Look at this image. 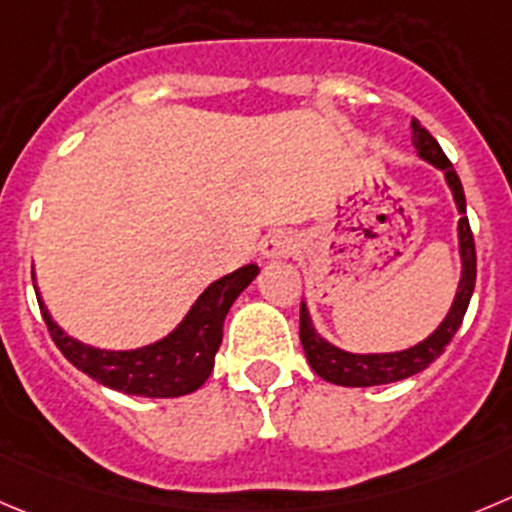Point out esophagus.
<instances>
[{"label": "esophagus", "instance_id": "34e87169", "mask_svg": "<svg viewBox=\"0 0 512 512\" xmlns=\"http://www.w3.org/2000/svg\"><path fill=\"white\" fill-rule=\"evenodd\" d=\"M294 248H296V241L291 233L276 231L266 238L261 251H264V259L279 261V259H286V256H291V253H294Z\"/></svg>", "mask_w": 512, "mask_h": 512}]
</instances>
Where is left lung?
I'll return each instance as SVG.
<instances>
[{
    "label": "left lung",
    "mask_w": 512,
    "mask_h": 512,
    "mask_svg": "<svg viewBox=\"0 0 512 512\" xmlns=\"http://www.w3.org/2000/svg\"><path fill=\"white\" fill-rule=\"evenodd\" d=\"M412 145H415L417 155L432 168L440 170L445 175V183L452 193V201L457 208V253H460V281H457L455 299H452L450 309H447L445 319L437 324L435 332L425 337L422 342L412 344L407 349H397V352H347V349L337 347L329 339L321 337L316 332L314 319L309 314L306 299H301V324H299V339L304 347L306 362L311 364L316 374L326 382L339 384V387H377V384H392L410 379L420 374L422 369L430 367L455 332L460 329L462 319H465L467 304L475 291V274H478V261H475V241H472L470 221L465 216V191L457 178L455 168L450 160L442 153L440 143L427 133L420 125V120H412Z\"/></svg>",
    "instance_id": "8db88e82"
}]
</instances>
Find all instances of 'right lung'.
<instances>
[{
  "instance_id": "1",
  "label": "right lung",
  "mask_w": 512,
  "mask_h": 512,
  "mask_svg": "<svg viewBox=\"0 0 512 512\" xmlns=\"http://www.w3.org/2000/svg\"><path fill=\"white\" fill-rule=\"evenodd\" d=\"M259 276V266H241L233 274L213 281L193 301L186 316L165 337L135 349H100L80 342L52 319L34 281L42 319L55 339L57 349L70 364L95 382L123 394L150 399H168L191 394L211 377L218 347L223 342V321L233 301Z\"/></svg>"
}]
</instances>
